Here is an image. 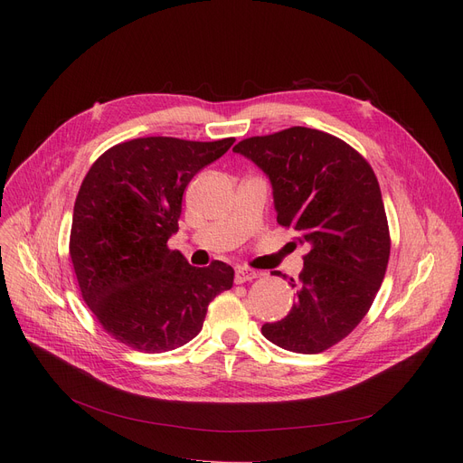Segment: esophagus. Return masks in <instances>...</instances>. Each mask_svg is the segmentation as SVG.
<instances>
[{"label":"esophagus","mask_w":463,"mask_h":463,"mask_svg":"<svg viewBox=\"0 0 463 463\" xmlns=\"http://www.w3.org/2000/svg\"><path fill=\"white\" fill-rule=\"evenodd\" d=\"M255 278H259V272H255L251 269H244V266H240V269H236L234 281L236 283H246V281H251Z\"/></svg>","instance_id":"34e87169"}]
</instances>
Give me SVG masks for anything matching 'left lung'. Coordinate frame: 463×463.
I'll return each mask as SVG.
<instances>
[{"label": "left lung", "mask_w": 463, "mask_h": 463, "mask_svg": "<svg viewBox=\"0 0 463 463\" xmlns=\"http://www.w3.org/2000/svg\"><path fill=\"white\" fill-rule=\"evenodd\" d=\"M232 152L270 178L278 223L307 248L298 279L288 281L297 302L285 319L262 325V335L293 353H323L368 313L391 257L373 168L342 138L309 128L251 137Z\"/></svg>", "instance_id": "1"}]
</instances>
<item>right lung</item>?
Returning a JSON list of instances; mask_svg holds the SVG:
<instances>
[{
    "mask_svg": "<svg viewBox=\"0 0 463 463\" xmlns=\"http://www.w3.org/2000/svg\"><path fill=\"white\" fill-rule=\"evenodd\" d=\"M232 142L133 138L88 170L69 255L84 302L119 344L142 353L185 345L201 332L208 304L232 287L229 264L197 269L166 246L178 231L187 184Z\"/></svg>",
    "mask_w": 463,
    "mask_h": 463,
    "instance_id": "add662e5",
    "label": "right lung"
}]
</instances>
